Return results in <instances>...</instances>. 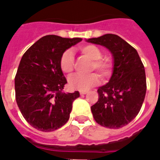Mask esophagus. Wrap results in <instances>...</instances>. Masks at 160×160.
<instances>
[{"mask_svg":"<svg viewBox=\"0 0 160 160\" xmlns=\"http://www.w3.org/2000/svg\"><path fill=\"white\" fill-rule=\"evenodd\" d=\"M85 94H87V91H80V96H83V95H85Z\"/></svg>","mask_w":160,"mask_h":160,"instance_id":"34e87169","label":"esophagus"}]
</instances>
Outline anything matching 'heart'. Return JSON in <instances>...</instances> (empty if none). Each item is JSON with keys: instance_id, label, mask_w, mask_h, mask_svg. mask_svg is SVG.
Here are the masks:
<instances>
[{"instance_id": "b5f03b06", "label": "heart", "mask_w": 160, "mask_h": 160, "mask_svg": "<svg viewBox=\"0 0 160 160\" xmlns=\"http://www.w3.org/2000/svg\"><path fill=\"white\" fill-rule=\"evenodd\" d=\"M80 53L86 58L90 59L88 71H97L102 79H107L112 74L114 63L110 58L102 57V50L96 45H86L80 48ZM60 69L65 74L71 75L74 68L73 53L70 49L63 51L59 59ZM99 81V76L96 72L88 74L74 75L69 80V87L72 89L86 90L93 86L97 85Z\"/></svg>"}]
</instances>
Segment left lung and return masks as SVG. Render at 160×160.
<instances>
[{
  "mask_svg": "<svg viewBox=\"0 0 160 160\" xmlns=\"http://www.w3.org/2000/svg\"><path fill=\"white\" fill-rule=\"evenodd\" d=\"M88 42L106 47L114 58L113 73L97 89L98 101L91 106L93 117L108 128H120L140 112L146 94L144 66L135 48L116 34L108 33Z\"/></svg>",
  "mask_w": 160,
  "mask_h": 160,
  "instance_id": "1",
  "label": "left lung"
}]
</instances>
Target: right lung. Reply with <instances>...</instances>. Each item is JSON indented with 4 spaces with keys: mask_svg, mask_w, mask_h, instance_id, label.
<instances>
[{
    "mask_svg": "<svg viewBox=\"0 0 160 160\" xmlns=\"http://www.w3.org/2000/svg\"><path fill=\"white\" fill-rule=\"evenodd\" d=\"M81 41V38L46 35L21 58L15 77L16 101L23 117L36 129L51 132L68 121L72 102L80 93L62 92L67 80L59 59L63 51Z\"/></svg>",
    "mask_w": 160,
    "mask_h": 160,
    "instance_id": "1",
    "label": "right lung"
}]
</instances>
